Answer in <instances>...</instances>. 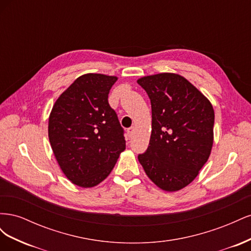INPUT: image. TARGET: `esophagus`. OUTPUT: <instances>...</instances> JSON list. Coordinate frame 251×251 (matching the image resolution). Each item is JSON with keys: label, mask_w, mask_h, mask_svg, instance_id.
<instances>
[{"label": "esophagus", "mask_w": 251, "mask_h": 251, "mask_svg": "<svg viewBox=\"0 0 251 251\" xmlns=\"http://www.w3.org/2000/svg\"><path fill=\"white\" fill-rule=\"evenodd\" d=\"M134 130H135V127H134V126H131V127H128V128H127V135H128V137H131V136L133 135Z\"/></svg>", "instance_id": "esophagus-1"}]
</instances>
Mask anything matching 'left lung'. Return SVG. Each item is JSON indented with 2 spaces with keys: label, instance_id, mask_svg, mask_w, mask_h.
Here are the masks:
<instances>
[{
  "label": "left lung",
  "instance_id": "1",
  "mask_svg": "<svg viewBox=\"0 0 251 251\" xmlns=\"http://www.w3.org/2000/svg\"><path fill=\"white\" fill-rule=\"evenodd\" d=\"M151 104V134L138 160L154 183L177 192L198 176L214 143L215 112L186 78L159 73L137 80Z\"/></svg>",
  "mask_w": 251,
  "mask_h": 251
}]
</instances>
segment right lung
I'll use <instances>...</instances> for the list:
<instances>
[{
	"mask_svg": "<svg viewBox=\"0 0 251 251\" xmlns=\"http://www.w3.org/2000/svg\"><path fill=\"white\" fill-rule=\"evenodd\" d=\"M116 76L88 73L57 98L48 136L60 170L73 184L93 187L109 176L126 150L124 128L108 95Z\"/></svg>",
	"mask_w": 251,
	"mask_h": 251,
	"instance_id": "1",
	"label": "right lung"
}]
</instances>
